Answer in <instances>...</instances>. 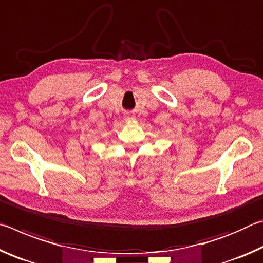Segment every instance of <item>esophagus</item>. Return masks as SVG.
<instances>
[{"instance_id":"34e87169","label":"esophagus","mask_w":263,"mask_h":263,"mask_svg":"<svg viewBox=\"0 0 263 263\" xmlns=\"http://www.w3.org/2000/svg\"><path fill=\"white\" fill-rule=\"evenodd\" d=\"M134 119H135L134 114H132V113H128V114L126 115V120H134Z\"/></svg>"}]
</instances>
